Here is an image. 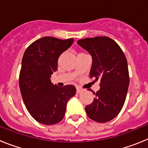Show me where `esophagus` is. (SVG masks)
Masks as SVG:
<instances>
[{"instance_id": "34e87169", "label": "esophagus", "mask_w": 148, "mask_h": 148, "mask_svg": "<svg viewBox=\"0 0 148 148\" xmlns=\"http://www.w3.org/2000/svg\"><path fill=\"white\" fill-rule=\"evenodd\" d=\"M82 91H83V90H82V89L80 87H76V92H77V93H80V92H82Z\"/></svg>"}]
</instances>
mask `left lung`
<instances>
[{
  "label": "left lung",
  "instance_id": "obj_1",
  "mask_svg": "<svg viewBox=\"0 0 148 148\" xmlns=\"http://www.w3.org/2000/svg\"><path fill=\"white\" fill-rule=\"evenodd\" d=\"M78 44L92 56L90 77L100 80V89L93 92L95 98L86 106V113L93 121L108 122L120 113L126 99L130 82L126 57L118 44L107 36L78 40Z\"/></svg>",
  "mask_w": 148,
  "mask_h": 148
}]
</instances>
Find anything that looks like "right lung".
<instances>
[{"instance_id": "1", "label": "right lung", "mask_w": 148, "mask_h": 148, "mask_svg": "<svg viewBox=\"0 0 148 148\" xmlns=\"http://www.w3.org/2000/svg\"><path fill=\"white\" fill-rule=\"evenodd\" d=\"M73 41V38H41L30 44L23 54L19 75L21 93L29 113L40 124L60 122L67 101L76 93L73 85L59 87L50 81L58 69L59 56Z\"/></svg>"}]
</instances>
